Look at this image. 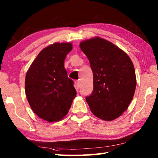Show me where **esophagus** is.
<instances>
[{"instance_id": "obj_1", "label": "esophagus", "mask_w": 158, "mask_h": 158, "mask_svg": "<svg viewBox=\"0 0 158 158\" xmlns=\"http://www.w3.org/2000/svg\"><path fill=\"white\" fill-rule=\"evenodd\" d=\"M79 85H80L79 81H75V88H76V89H79Z\"/></svg>"}]
</instances>
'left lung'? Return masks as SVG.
Returning a JSON list of instances; mask_svg holds the SVG:
<instances>
[{
    "label": "left lung",
    "instance_id": "1",
    "mask_svg": "<svg viewBox=\"0 0 158 158\" xmlns=\"http://www.w3.org/2000/svg\"><path fill=\"white\" fill-rule=\"evenodd\" d=\"M79 47L93 73V91L85 100L96 117L113 121L127 110L135 94L132 61L123 50L98 36L81 42Z\"/></svg>",
    "mask_w": 158,
    "mask_h": 158
}]
</instances>
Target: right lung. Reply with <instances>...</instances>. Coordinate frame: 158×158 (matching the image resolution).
Instances as JSON below:
<instances>
[{
  "mask_svg": "<svg viewBox=\"0 0 158 158\" xmlns=\"http://www.w3.org/2000/svg\"><path fill=\"white\" fill-rule=\"evenodd\" d=\"M73 49L71 42H55L44 48L29 67L25 93L32 110L48 122L62 120L68 113L76 90L64 62Z\"/></svg>",
  "mask_w": 158,
  "mask_h": 158,
  "instance_id": "obj_1",
  "label": "right lung"
}]
</instances>
